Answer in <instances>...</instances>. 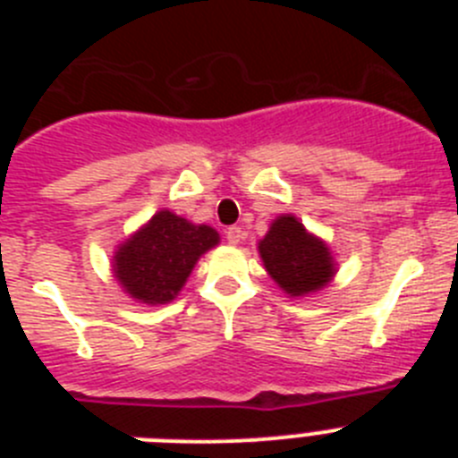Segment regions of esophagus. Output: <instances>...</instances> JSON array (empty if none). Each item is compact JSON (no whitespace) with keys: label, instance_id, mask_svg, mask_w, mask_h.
I'll list each match as a JSON object with an SVG mask.
<instances>
[{"label":"esophagus","instance_id":"34e87169","mask_svg":"<svg viewBox=\"0 0 458 458\" xmlns=\"http://www.w3.org/2000/svg\"><path fill=\"white\" fill-rule=\"evenodd\" d=\"M225 233H226V242H229V245H238V242L242 241L241 226H229Z\"/></svg>","mask_w":458,"mask_h":458}]
</instances>
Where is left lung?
Segmentation results:
<instances>
[{
    "label": "left lung",
    "mask_w": 458,
    "mask_h": 458,
    "mask_svg": "<svg viewBox=\"0 0 458 458\" xmlns=\"http://www.w3.org/2000/svg\"><path fill=\"white\" fill-rule=\"evenodd\" d=\"M266 273L289 298L326 289L337 275L333 250L291 213L275 217L257 245Z\"/></svg>",
    "instance_id": "left-lung-1"
}]
</instances>
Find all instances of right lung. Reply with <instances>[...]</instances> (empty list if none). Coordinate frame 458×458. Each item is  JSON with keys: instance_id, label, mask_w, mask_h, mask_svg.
<instances>
[{"instance_id": "1", "label": "right lung", "mask_w": 458, "mask_h": 458, "mask_svg": "<svg viewBox=\"0 0 458 458\" xmlns=\"http://www.w3.org/2000/svg\"><path fill=\"white\" fill-rule=\"evenodd\" d=\"M216 245L220 233L213 226L163 208L116 245L112 273L135 302L167 305L181 293L201 254Z\"/></svg>"}]
</instances>
